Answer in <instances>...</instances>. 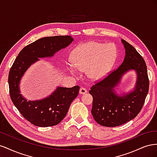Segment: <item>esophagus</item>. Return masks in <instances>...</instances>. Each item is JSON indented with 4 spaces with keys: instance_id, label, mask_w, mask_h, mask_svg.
<instances>
[{
    "instance_id": "34e87169",
    "label": "esophagus",
    "mask_w": 157,
    "mask_h": 157,
    "mask_svg": "<svg viewBox=\"0 0 157 157\" xmlns=\"http://www.w3.org/2000/svg\"><path fill=\"white\" fill-rule=\"evenodd\" d=\"M79 93L80 94H85L86 93H87V90L84 88V87H81L80 88V91H79Z\"/></svg>"
}]
</instances>
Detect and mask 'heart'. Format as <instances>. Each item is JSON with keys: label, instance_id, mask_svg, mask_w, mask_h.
<instances>
[{"label": "heart", "instance_id": "1", "mask_svg": "<svg viewBox=\"0 0 157 157\" xmlns=\"http://www.w3.org/2000/svg\"><path fill=\"white\" fill-rule=\"evenodd\" d=\"M117 56V50L113 44L89 42L80 44L73 50L72 63H67L71 72L86 71L88 77L94 80L105 78L112 69Z\"/></svg>", "mask_w": 157, "mask_h": 157}]
</instances>
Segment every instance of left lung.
<instances>
[{
	"label": "left lung",
	"mask_w": 157,
	"mask_h": 157,
	"mask_svg": "<svg viewBox=\"0 0 157 157\" xmlns=\"http://www.w3.org/2000/svg\"><path fill=\"white\" fill-rule=\"evenodd\" d=\"M125 58L122 64L101 81L91 87L89 93L93 97L92 114L99 124L115 127L124 124L138 115L148 94L149 80L146 63L142 56L130 44L122 40ZM134 70L137 80L132 91L119 96L115 87L122 75Z\"/></svg>",
	"instance_id": "obj_1"
}]
</instances>
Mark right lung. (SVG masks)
<instances>
[{"instance_id":"1","label":"right lung","mask_w":157,"mask_h":157,"mask_svg":"<svg viewBox=\"0 0 157 157\" xmlns=\"http://www.w3.org/2000/svg\"><path fill=\"white\" fill-rule=\"evenodd\" d=\"M73 41L71 36L44 37L26 46L19 53L8 75L9 91L13 105L26 120L35 126L58 124L67 115L71 103L77 97L80 87H58L50 96L27 101L20 94L19 85L25 71L39 58L52 57Z\"/></svg>"}]
</instances>
